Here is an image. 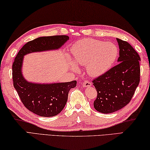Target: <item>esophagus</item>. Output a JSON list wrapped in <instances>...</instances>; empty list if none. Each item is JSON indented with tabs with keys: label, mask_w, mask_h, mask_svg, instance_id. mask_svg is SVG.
I'll return each instance as SVG.
<instances>
[{
	"label": "esophagus",
	"mask_w": 150,
	"mask_h": 150,
	"mask_svg": "<svg viewBox=\"0 0 150 150\" xmlns=\"http://www.w3.org/2000/svg\"><path fill=\"white\" fill-rule=\"evenodd\" d=\"M92 86V83L90 82V81H85L82 83V86L83 88H88V87H91Z\"/></svg>",
	"instance_id": "obj_1"
}]
</instances>
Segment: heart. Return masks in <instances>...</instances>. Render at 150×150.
Returning a JSON list of instances; mask_svg holds the SVG:
<instances>
[{
  "label": "heart",
  "mask_w": 150,
  "mask_h": 150,
  "mask_svg": "<svg viewBox=\"0 0 150 150\" xmlns=\"http://www.w3.org/2000/svg\"><path fill=\"white\" fill-rule=\"evenodd\" d=\"M76 63L86 65V72L90 76L98 77L112 67L118 57L116 45L93 39H83L74 44L71 49ZM72 67L76 70L74 64Z\"/></svg>",
  "instance_id": "1"
}]
</instances>
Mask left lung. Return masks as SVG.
<instances>
[{
	"label": "left lung",
	"mask_w": 150,
	"mask_h": 150,
	"mask_svg": "<svg viewBox=\"0 0 150 150\" xmlns=\"http://www.w3.org/2000/svg\"><path fill=\"white\" fill-rule=\"evenodd\" d=\"M117 40L120 49L119 64L93 81L98 92L94 108L104 114L127 105L140 82V56L128 42Z\"/></svg>",
	"instance_id": "obj_1"
}]
</instances>
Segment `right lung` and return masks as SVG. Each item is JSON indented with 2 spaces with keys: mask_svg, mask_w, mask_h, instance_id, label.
Wrapping results in <instances>:
<instances>
[{
  "mask_svg": "<svg viewBox=\"0 0 150 150\" xmlns=\"http://www.w3.org/2000/svg\"><path fill=\"white\" fill-rule=\"evenodd\" d=\"M68 39L67 35L36 38L25 44L14 59L12 65L14 87L26 108L39 116L51 117L60 113L67 102L68 91L76 86L77 82L50 83L28 82L22 74L23 57L32 52L58 50Z\"/></svg>",
  "mask_w": 150,
  "mask_h": 150,
  "instance_id": "right-lung-1",
  "label": "right lung"
}]
</instances>
